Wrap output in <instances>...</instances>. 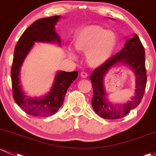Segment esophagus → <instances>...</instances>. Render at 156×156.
Here are the masks:
<instances>
[{
    "label": "esophagus",
    "mask_w": 156,
    "mask_h": 156,
    "mask_svg": "<svg viewBox=\"0 0 156 156\" xmlns=\"http://www.w3.org/2000/svg\"><path fill=\"white\" fill-rule=\"evenodd\" d=\"M81 78H87V76H88V75H87V73H85V72H82V73H81Z\"/></svg>",
    "instance_id": "obj_1"
}]
</instances>
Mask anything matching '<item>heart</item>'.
Segmentation results:
<instances>
[{
	"mask_svg": "<svg viewBox=\"0 0 156 156\" xmlns=\"http://www.w3.org/2000/svg\"><path fill=\"white\" fill-rule=\"evenodd\" d=\"M73 43L77 51L86 53L89 66L97 68L106 64L112 57L117 47L118 37L113 31L107 30L99 25H89L75 32ZM69 55L77 59L73 51H69Z\"/></svg>",
	"mask_w": 156,
	"mask_h": 156,
	"instance_id": "1",
	"label": "heart"
}]
</instances>
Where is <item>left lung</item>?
Listing matches in <instances>:
<instances>
[{
  "mask_svg": "<svg viewBox=\"0 0 156 156\" xmlns=\"http://www.w3.org/2000/svg\"><path fill=\"white\" fill-rule=\"evenodd\" d=\"M121 66H128L134 73V96L126 103L112 104L107 98L104 78L112 68ZM90 78L93 88L92 106L98 115L105 119H119L136 108L143 98L147 83L145 52L138 35L135 34L131 38H126L123 49L106 64L94 70Z\"/></svg>",
  "mask_w": 156,
  "mask_h": 156,
  "instance_id": "obj_1",
  "label": "left lung"
}]
</instances>
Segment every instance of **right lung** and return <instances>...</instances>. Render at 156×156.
Returning a JSON list of instances; mask_svg holds the SVG:
<instances>
[{"label":"right lung","mask_w":156,"mask_h":156,"mask_svg":"<svg viewBox=\"0 0 156 156\" xmlns=\"http://www.w3.org/2000/svg\"><path fill=\"white\" fill-rule=\"evenodd\" d=\"M61 18L60 15H55L35 21L24 31L15 46L11 70L13 98L20 108L31 115L48 117L55 113L64 104L68 88L78 75L77 71H58L49 91L38 98L26 95L20 84V69L35 43L61 46V37L55 31V26Z\"/></svg>","instance_id":"right-lung-1"}]
</instances>
